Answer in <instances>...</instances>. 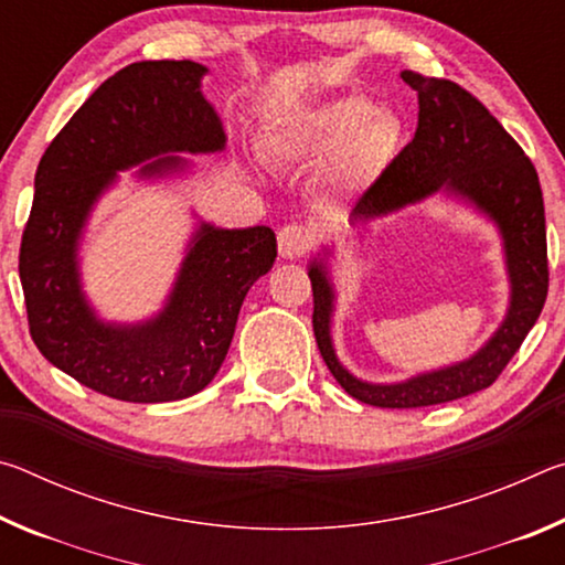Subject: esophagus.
Masks as SVG:
<instances>
[{
  "label": "esophagus",
  "instance_id": "1",
  "mask_svg": "<svg viewBox=\"0 0 565 565\" xmlns=\"http://www.w3.org/2000/svg\"><path fill=\"white\" fill-rule=\"evenodd\" d=\"M313 244V234L299 224H289L279 232V254L284 259H301Z\"/></svg>",
  "mask_w": 565,
  "mask_h": 565
}]
</instances>
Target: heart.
<instances>
[{
    "mask_svg": "<svg viewBox=\"0 0 565 565\" xmlns=\"http://www.w3.org/2000/svg\"><path fill=\"white\" fill-rule=\"evenodd\" d=\"M404 147V121L359 94L323 99L271 121L264 149L276 161L317 164L333 194H359L394 164Z\"/></svg>",
    "mask_w": 565,
    "mask_h": 565,
    "instance_id": "heart-1",
    "label": "heart"
}]
</instances>
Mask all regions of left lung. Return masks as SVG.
Instances as JSON below:
<instances>
[{"label": "left lung", "instance_id": "8db88e82", "mask_svg": "<svg viewBox=\"0 0 565 565\" xmlns=\"http://www.w3.org/2000/svg\"><path fill=\"white\" fill-rule=\"evenodd\" d=\"M401 79L418 94L416 134L394 164L359 199L351 224H369L431 196L466 204L491 222L501 236L509 309L491 339L463 361L394 384L363 381L343 366L333 349V248L323 246L309 262L313 337L341 388L379 408L434 406L489 388L539 321L548 294L546 216L531 159L493 114L458 84L416 72H401Z\"/></svg>", "mask_w": 565, "mask_h": 565}]
</instances>
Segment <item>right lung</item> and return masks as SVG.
<instances>
[{
	"mask_svg": "<svg viewBox=\"0 0 565 565\" xmlns=\"http://www.w3.org/2000/svg\"><path fill=\"white\" fill-rule=\"evenodd\" d=\"M204 64L137 62L109 76L44 151L19 248L36 349L109 398L164 404L212 384L232 347L238 309L276 262L269 226L222 228L196 218L164 306L141 321H107L82 281V242L99 199L119 184L189 174L181 154H216L224 124L206 102Z\"/></svg>",
	"mask_w": 565,
	"mask_h": 565,
	"instance_id": "right-lung-1",
	"label": "right lung"
}]
</instances>
